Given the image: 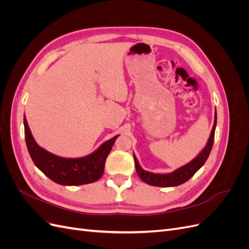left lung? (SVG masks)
Instances as JSON below:
<instances>
[{
	"label": "left lung",
	"mask_w": 249,
	"mask_h": 249,
	"mask_svg": "<svg viewBox=\"0 0 249 249\" xmlns=\"http://www.w3.org/2000/svg\"><path fill=\"white\" fill-rule=\"evenodd\" d=\"M216 124H217V113L215 110L214 124L212 127V131H211L210 137L208 139L206 146L201 149V152L196 157H195L192 161L185 164L184 166L179 167L172 172L154 173V172H149L147 170H144L140 166L136 156L134 155L135 168H136V171L138 173L139 178L146 184L156 186V187H176V186L182 185L185 182H187L188 179L191 178L195 175V172L202 167V165L205 164V162L209 158V155L213 147Z\"/></svg>",
	"instance_id": "8db88e82"
}]
</instances>
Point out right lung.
Returning <instances> with one entry per match:
<instances>
[{"label":"right lung","mask_w":249,"mask_h":249,"mask_svg":"<svg viewBox=\"0 0 249 249\" xmlns=\"http://www.w3.org/2000/svg\"><path fill=\"white\" fill-rule=\"evenodd\" d=\"M26 144L35 166L53 182L63 186H79L100 179L104 173L105 162L114 144L116 135L102 143L93 153L81 158H64L48 152L37 144L24 116Z\"/></svg>","instance_id":"obj_1"}]
</instances>
